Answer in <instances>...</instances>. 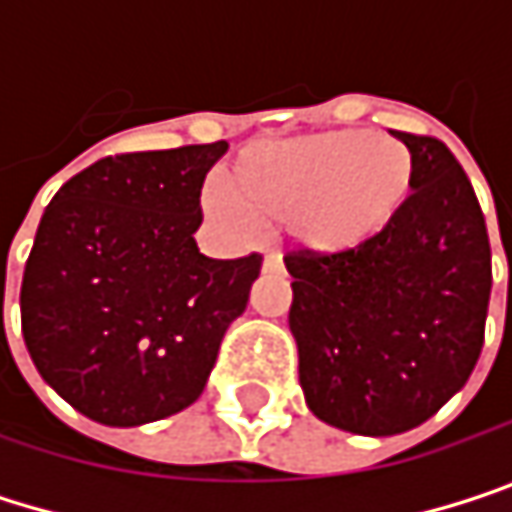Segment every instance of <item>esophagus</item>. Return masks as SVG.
<instances>
[{
    "label": "esophagus",
    "instance_id": "obj_1",
    "mask_svg": "<svg viewBox=\"0 0 512 512\" xmlns=\"http://www.w3.org/2000/svg\"><path fill=\"white\" fill-rule=\"evenodd\" d=\"M281 269H284V263H281V255L269 252V255L263 257V272H281Z\"/></svg>",
    "mask_w": 512,
    "mask_h": 512
}]
</instances>
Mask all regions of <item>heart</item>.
<instances>
[{"instance_id": "obj_1", "label": "heart", "mask_w": 512, "mask_h": 512, "mask_svg": "<svg viewBox=\"0 0 512 512\" xmlns=\"http://www.w3.org/2000/svg\"><path fill=\"white\" fill-rule=\"evenodd\" d=\"M228 198L210 207L237 219L243 207L266 222H293L299 240L326 255L356 252L403 213L415 189V156L391 136L335 130L260 142L237 156Z\"/></svg>"}]
</instances>
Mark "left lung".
Returning <instances> with one entry per match:
<instances>
[{"label": "left lung", "mask_w": 512, "mask_h": 512, "mask_svg": "<svg viewBox=\"0 0 512 512\" xmlns=\"http://www.w3.org/2000/svg\"><path fill=\"white\" fill-rule=\"evenodd\" d=\"M394 136L415 156V192L391 228L356 252L284 255L305 403L358 436L406 433L460 391L492 293L486 219L460 159L436 136Z\"/></svg>", "instance_id": "8db88e82"}]
</instances>
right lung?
I'll use <instances>...</instances> for the list:
<instances>
[{"label": "right lung", "instance_id": "obj_1", "mask_svg": "<svg viewBox=\"0 0 512 512\" xmlns=\"http://www.w3.org/2000/svg\"><path fill=\"white\" fill-rule=\"evenodd\" d=\"M225 142L97 159L41 216L20 287L26 350L85 418L139 427L192 406L263 255L198 252L201 186Z\"/></svg>", "mask_w": 512, "mask_h": 512}]
</instances>
